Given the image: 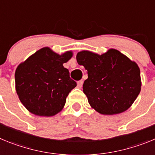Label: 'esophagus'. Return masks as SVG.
Masks as SVG:
<instances>
[{
  "label": "esophagus",
  "mask_w": 155,
  "mask_h": 155,
  "mask_svg": "<svg viewBox=\"0 0 155 155\" xmlns=\"http://www.w3.org/2000/svg\"><path fill=\"white\" fill-rule=\"evenodd\" d=\"M82 85H83V81H78V83H77V87H78V88H81Z\"/></svg>",
  "instance_id": "obj_1"
}]
</instances>
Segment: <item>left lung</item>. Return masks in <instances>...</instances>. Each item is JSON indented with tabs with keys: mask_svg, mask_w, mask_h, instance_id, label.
I'll return each instance as SVG.
<instances>
[{
	"mask_svg": "<svg viewBox=\"0 0 155 155\" xmlns=\"http://www.w3.org/2000/svg\"><path fill=\"white\" fill-rule=\"evenodd\" d=\"M76 59L87 71L83 91L92 109L101 114L114 115L130 107L141 89L136 62L115 49L102 55L82 50Z\"/></svg>",
	"mask_w": 155,
	"mask_h": 155,
	"instance_id": "left-lung-1",
	"label": "left lung"
}]
</instances>
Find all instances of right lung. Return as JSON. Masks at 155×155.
<instances>
[{
    "mask_svg": "<svg viewBox=\"0 0 155 155\" xmlns=\"http://www.w3.org/2000/svg\"><path fill=\"white\" fill-rule=\"evenodd\" d=\"M72 57V51L60 55L50 47H43L18 66L16 92L30 113L48 117L62 110L67 97L77 86L63 65Z\"/></svg>",
    "mask_w": 155,
    "mask_h": 155,
    "instance_id": "obj_1",
    "label": "right lung"
}]
</instances>
